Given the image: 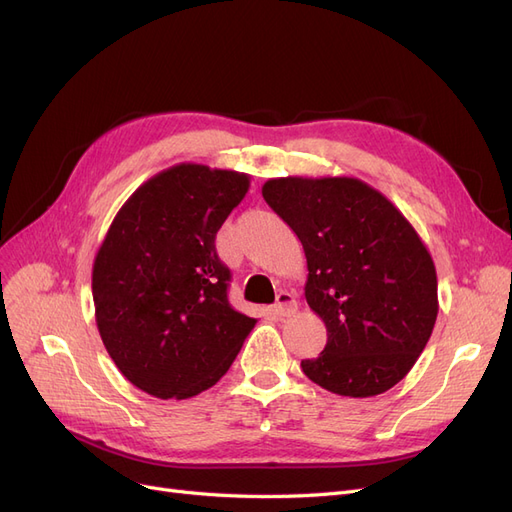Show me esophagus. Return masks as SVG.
<instances>
[{
	"instance_id": "34e87169",
	"label": "esophagus",
	"mask_w": 512,
	"mask_h": 512,
	"mask_svg": "<svg viewBox=\"0 0 512 512\" xmlns=\"http://www.w3.org/2000/svg\"><path fill=\"white\" fill-rule=\"evenodd\" d=\"M273 312L280 318L292 316L294 312H297V301H294L290 292H280V294H277L275 305H273Z\"/></svg>"
}]
</instances>
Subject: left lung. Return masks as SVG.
Returning <instances> with one entry per match:
<instances>
[{"mask_svg":"<svg viewBox=\"0 0 512 512\" xmlns=\"http://www.w3.org/2000/svg\"><path fill=\"white\" fill-rule=\"evenodd\" d=\"M262 198L299 237L305 299L327 346L303 374L344 397H374L408 376L438 318L436 265L389 198L356 177H277Z\"/></svg>","mask_w":512,"mask_h":512,"instance_id":"1","label":"left lung"}]
</instances>
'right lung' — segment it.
<instances>
[{
    "label": "right lung",
    "instance_id": "obj_1",
    "mask_svg": "<svg viewBox=\"0 0 512 512\" xmlns=\"http://www.w3.org/2000/svg\"><path fill=\"white\" fill-rule=\"evenodd\" d=\"M250 175L181 162L147 179L108 228L91 271L106 352L138 389L188 399L218 382L256 318L230 307L215 235Z\"/></svg>",
    "mask_w": 512,
    "mask_h": 512
}]
</instances>
